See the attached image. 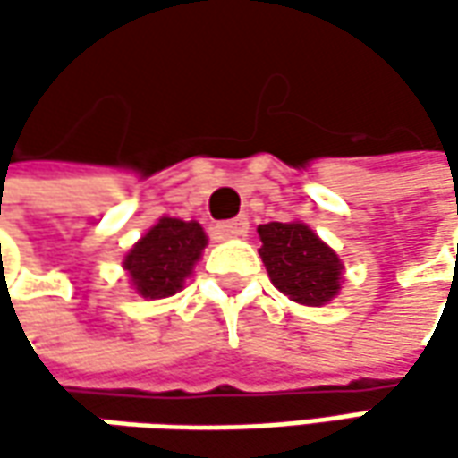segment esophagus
Instances as JSON below:
<instances>
[{
    "mask_svg": "<svg viewBox=\"0 0 458 458\" xmlns=\"http://www.w3.org/2000/svg\"><path fill=\"white\" fill-rule=\"evenodd\" d=\"M216 229H219L221 237H244L250 232V221H247V216H237L232 221H221Z\"/></svg>",
    "mask_w": 458,
    "mask_h": 458,
    "instance_id": "obj_1",
    "label": "esophagus"
}]
</instances>
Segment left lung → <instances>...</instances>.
Instances as JSON below:
<instances>
[{
  "label": "left lung",
  "instance_id": "8db88e82",
  "mask_svg": "<svg viewBox=\"0 0 458 458\" xmlns=\"http://www.w3.org/2000/svg\"><path fill=\"white\" fill-rule=\"evenodd\" d=\"M257 232L259 257L277 291L303 306H324L339 293L342 259L306 224L270 221Z\"/></svg>",
  "mask_w": 458,
  "mask_h": 458
}]
</instances>
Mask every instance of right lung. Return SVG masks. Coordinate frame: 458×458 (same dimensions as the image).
<instances>
[{"label":"right lung","mask_w":458,"mask_h":458,"mask_svg":"<svg viewBox=\"0 0 458 458\" xmlns=\"http://www.w3.org/2000/svg\"><path fill=\"white\" fill-rule=\"evenodd\" d=\"M203 247L201 224L160 219L124 257V270L142 298H167L183 288Z\"/></svg>","instance_id":"add662e5"}]
</instances>
